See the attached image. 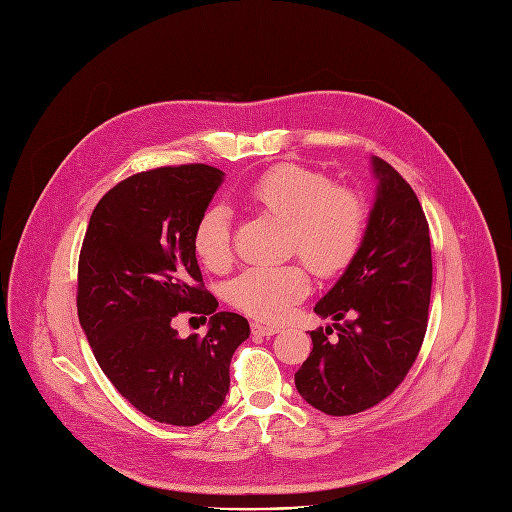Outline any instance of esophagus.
Returning <instances> with one entry per match:
<instances>
[{
  "label": "esophagus",
  "mask_w": 512,
  "mask_h": 512,
  "mask_svg": "<svg viewBox=\"0 0 512 512\" xmlns=\"http://www.w3.org/2000/svg\"><path fill=\"white\" fill-rule=\"evenodd\" d=\"M277 332H279L277 326H266V324H258V322L252 324V334H256V336H274Z\"/></svg>",
  "instance_id": "1"
}]
</instances>
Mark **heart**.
I'll list each match as a JSON object with an SVG mask.
<instances>
[{
    "label": "heart",
    "mask_w": 512,
    "mask_h": 512,
    "mask_svg": "<svg viewBox=\"0 0 512 512\" xmlns=\"http://www.w3.org/2000/svg\"><path fill=\"white\" fill-rule=\"evenodd\" d=\"M248 201L266 215L287 221L289 252H299L322 277L340 272L357 254L367 221L361 196L316 170L277 166L250 188ZM192 248L215 272L233 262L231 219L225 207H209L192 231ZM309 291L303 264L252 266L229 287L231 303L262 322H281Z\"/></svg>",
    "instance_id": "1"
}]
</instances>
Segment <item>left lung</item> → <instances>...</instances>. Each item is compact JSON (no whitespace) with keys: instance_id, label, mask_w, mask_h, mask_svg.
<instances>
[{"instance_id":"1","label":"left lung","mask_w":512,"mask_h":512,"mask_svg":"<svg viewBox=\"0 0 512 512\" xmlns=\"http://www.w3.org/2000/svg\"><path fill=\"white\" fill-rule=\"evenodd\" d=\"M377 180L361 246L334 287L316 303L332 328L309 332L313 348L295 373L299 396L330 416L373 408L396 389L426 332L432 258L424 211L410 184L379 157ZM342 317L351 320L344 325Z\"/></svg>"}]
</instances>
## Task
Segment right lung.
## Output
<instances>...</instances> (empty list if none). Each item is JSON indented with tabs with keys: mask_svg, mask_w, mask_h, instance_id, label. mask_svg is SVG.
Returning <instances> with one entry per match:
<instances>
[{
	"mask_svg": "<svg viewBox=\"0 0 512 512\" xmlns=\"http://www.w3.org/2000/svg\"><path fill=\"white\" fill-rule=\"evenodd\" d=\"M225 174L205 164L155 168L110 188L96 205L77 266V316L94 357L139 412L174 426L211 418L229 391V363L250 336L246 318L217 311L192 231ZM180 310L210 316L180 339Z\"/></svg>",
	"mask_w": 512,
	"mask_h": 512,
	"instance_id": "add662e5",
	"label": "right lung"
}]
</instances>
